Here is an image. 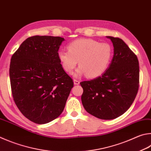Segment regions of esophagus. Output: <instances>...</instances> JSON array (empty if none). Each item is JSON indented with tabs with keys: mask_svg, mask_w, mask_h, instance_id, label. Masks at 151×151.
<instances>
[{
	"mask_svg": "<svg viewBox=\"0 0 151 151\" xmlns=\"http://www.w3.org/2000/svg\"><path fill=\"white\" fill-rule=\"evenodd\" d=\"M74 84H75V85H78V84H80V81L75 79V80H74Z\"/></svg>",
	"mask_w": 151,
	"mask_h": 151,
	"instance_id": "1",
	"label": "esophagus"
}]
</instances>
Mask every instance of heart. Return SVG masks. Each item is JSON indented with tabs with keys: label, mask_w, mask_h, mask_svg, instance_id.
Returning <instances> with one entry per match:
<instances>
[{
	"label": "heart",
	"mask_w": 151,
	"mask_h": 151,
	"mask_svg": "<svg viewBox=\"0 0 151 151\" xmlns=\"http://www.w3.org/2000/svg\"><path fill=\"white\" fill-rule=\"evenodd\" d=\"M68 51L58 52V58L63 69L73 73L77 63L80 67L76 76L86 73L88 78H96L105 72L110 63L113 49L108 43H100L87 38L73 41L67 45Z\"/></svg>",
	"instance_id": "b5f03b06"
}]
</instances>
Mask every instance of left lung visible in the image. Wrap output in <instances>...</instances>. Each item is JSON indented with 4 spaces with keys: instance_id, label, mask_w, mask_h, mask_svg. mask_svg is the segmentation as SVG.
<instances>
[{
    "instance_id": "obj_1",
    "label": "left lung",
    "mask_w": 151,
    "mask_h": 151,
    "mask_svg": "<svg viewBox=\"0 0 151 151\" xmlns=\"http://www.w3.org/2000/svg\"><path fill=\"white\" fill-rule=\"evenodd\" d=\"M107 37L114 47L110 65L102 76L80 84L86 111L109 120L122 116L133 104L139 86V65L137 57L122 39Z\"/></svg>"
}]
</instances>
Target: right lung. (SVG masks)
<instances>
[{"label": "right lung", "mask_w": 151, "mask_h": 151, "mask_svg": "<svg viewBox=\"0 0 151 151\" xmlns=\"http://www.w3.org/2000/svg\"><path fill=\"white\" fill-rule=\"evenodd\" d=\"M64 40L48 35L29 37L10 60L14 101L26 118L37 124L50 122L61 114L74 86L58 58Z\"/></svg>", "instance_id": "add662e5"}]
</instances>
